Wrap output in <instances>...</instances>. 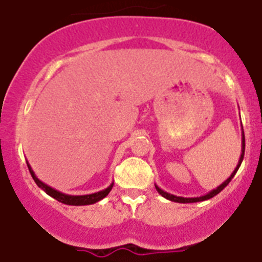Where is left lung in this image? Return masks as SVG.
<instances>
[{
  "label": "left lung",
  "mask_w": 262,
  "mask_h": 262,
  "mask_svg": "<svg viewBox=\"0 0 262 262\" xmlns=\"http://www.w3.org/2000/svg\"><path fill=\"white\" fill-rule=\"evenodd\" d=\"M244 150H246V138H244V132H243V126H242V154H240V158H239V162H237V166L235 167L234 172L231 173L230 178L226 179L225 181H223L219 187H216L215 189L210 190V192H207L206 194L204 195H200V197H181V195H175V194H171V193L166 192V190L160 189L159 187H158L157 184H155V188H157L158 193L159 194H162L164 197V199L169 200V201H173V202H179V204H192V202H200V201H206V200L211 199V197H214V195L218 194L221 190L225 189L226 187L228 185V183H230L231 180H232V178L235 176V173L237 172V169H239L240 164H242L243 162V158H244Z\"/></svg>",
  "instance_id": "obj_1"
}]
</instances>
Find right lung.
I'll return each instance as SVG.
<instances>
[{
    "mask_svg": "<svg viewBox=\"0 0 262 262\" xmlns=\"http://www.w3.org/2000/svg\"><path fill=\"white\" fill-rule=\"evenodd\" d=\"M27 166H28V169H30V173H31L32 179H34L35 183L37 184V187L41 188V189H43L48 195H51V197H53L55 200H57V201L62 202V204H65V205L83 206V205L96 204V202H99L100 200L104 199L105 195H108V193L111 192V189H112V187H114V183H111L110 185L105 188V189L99 190V192H95V193H91V194H82V195L67 194V193H62V192H60V190L55 189V188L49 187L48 184L43 183V181L40 180V179L35 175L34 169L31 168V166H30V163H28V162H27Z\"/></svg>",
    "mask_w": 262,
    "mask_h": 262,
    "instance_id": "add662e5",
    "label": "right lung"
}]
</instances>
